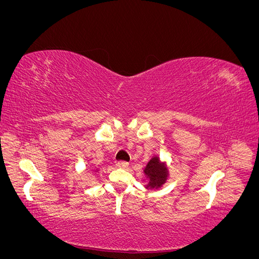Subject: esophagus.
I'll use <instances>...</instances> for the list:
<instances>
[{"mask_svg": "<svg viewBox=\"0 0 259 259\" xmlns=\"http://www.w3.org/2000/svg\"><path fill=\"white\" fill-rule=\"evenodd\" d=\"M116 166L120 168H126L128 166V163L126 161H119L116 163Z\"/></svg>", "mask_w": 259, "mask_h": 259, "instance_id": "34e87169", "label": "esophagus"}]
</instances>
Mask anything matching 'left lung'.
Returning <instances> with one entry per match:
<instances>
[{
  "label": "left lung",
  "mask_w": 259,
  "mask_h": 259,
  "mask_svg": "<svg viewBox=\"0 0 259 259\" xmlns=\"http://www.w3.org/2000/svg\"><path fill=\"white\" fill-rule=\"evenodd\" d=\"M144 171L149 178V188H160L167 179V168L165 164L160 162L158 156H154L148 162Z\"/></svg>",
  "instance_id": "1"
}]
</instances>
